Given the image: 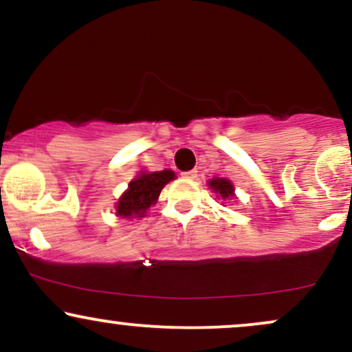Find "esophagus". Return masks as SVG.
I'll return each mask as SVG.
<instances>
[{"label": "esophagus", "mask_w": 352, "mask_h": 352, "mask_svg": "<svg viewBox=\"0 0 352 352\" xmlns=\"http://www.w3.org/2000/svg\"><path fill=\"white\" fill-rule=\"evenodd\" d=\"M182 177H184V179H188V180L195 179V177H197V170H188V172H182Z\"/></svg>", "instance_id": "esophagus-1"}]
</instances>
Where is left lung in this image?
I'll return each mask as SVG.
<instances>
[{"label": "left lung", "instance_id": "8db88e82", "mask_svg": "<svg viewBox=\"0 0 352 352\" xmlns=\"http://www.w3.org/2000/svg\"><path fill=\"white\" fill-rule=\"evenodd\" d=\"M208 187L215 193H218V199H221L223 201L232 200L233 197H235L233 184L227 179H218V177H213L212 180H208Z\"/></svg>", "mask_w": 352, "mask_h": 352}]
</instances>
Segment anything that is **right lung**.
<instances>
[{
    "instance_id": "obj_1",
    "label": "right lung",
    "mask_w": 352,
    "mask_h": 352,
    "mask_svg": "<svg viewBox=\"0 0 352 352\" xmlns=\"http://www.w3.org/2000/svg\"><path fill=\"white\" fill-rule=\"evenodd\" d=\"M175 179L172 170L140 172L129 184L116 205V215L122 218H142L152 205L157 204L160 192L168 182Z\"/></svg>"
}]
</instances>
